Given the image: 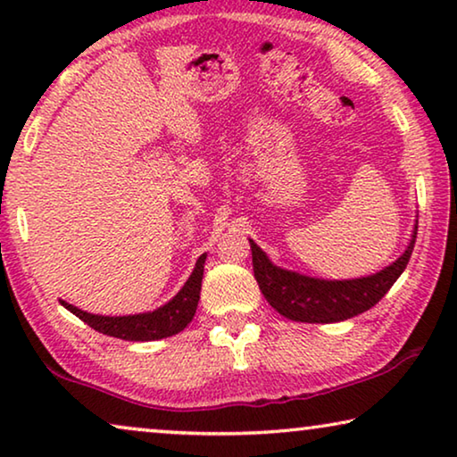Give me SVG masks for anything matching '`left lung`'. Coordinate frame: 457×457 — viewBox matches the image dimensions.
I'll return each instance as SVG.
<instances>
[{
    "mask_svg": "<svg viewBox=\"0 0 457 457\" xmlns=\"http://www.w3.org/2000/svg\"><path fill=\"white\" fill-rule=\"evenodd\" d=\"M416 233L408 249L392 266L373 276L356 278V280H317L288 270L276 268L266 253L251 243L253 255V274L260 284L262 295L278 313L293 321L305 323H334L362 313L377 305L400 274L408 266L412 255Z\"/></svg>",
    "mask_w": 457,
    "mask_h": 457,
    "instance_id": "1",
    "label": "left lung"
}]
</instances>
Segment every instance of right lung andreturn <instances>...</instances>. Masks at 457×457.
I'll use <instances>...</instances> for the list:
<instances>
[{"mask_svg": "<svg viewBox=\"0 0 457 457\" xmlns=\"http://www.w3.org/2000/svg\"><path fill=\"white\" fill-rule=\"evenodd\" d=\"M204 262L206 255H202L195 263V270L191 272L189 280L185 287L169 301L167 305L152 311V313H140V315H128V317H104V315H92L86 311L78 309L70 303L62 301V305L71 311L76 317H80L84 323H88L96 332L113 336V338L131 340V342H148V340H161L167 336L179 334L181 329L187 328V323L194 320L197 301H200L202 290V276H204Z\"/></svg>", "mask_w": 457, "mask_h": 457, "instance_id": "obj_1", "label": "right lung"}]
</instances>
